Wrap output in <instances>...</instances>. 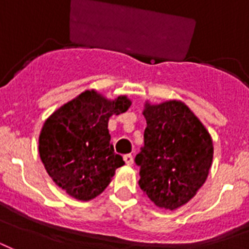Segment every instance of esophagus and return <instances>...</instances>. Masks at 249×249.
<instances>
[{
	"mask_svg": "<svg viewBox=\"0 0 249 249\" xmlns=\"http://www.w3.org/2000/svg\"><path fill=\"white\" fill-rule=\"evenodd\" d=\"M124 160H125V164H126V165H132L133 164V155L132 154H128V155H125L124 156Z\"/></svg>",
	"mask_w": 249,
	"mask_h": 249,
	"instance_id": "esophagus-1",
	"label": "esophagus"
}]
</instances>
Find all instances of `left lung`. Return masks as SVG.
<instances>
[{
  "label": "left lung",
  "instance_id": "left-lung-1",
  "mask_svg": "<svg viewBox=\"0 0 249 249\" xmlns=\"http://www.w3.org/2000/svg\"><path fill=\"white\" fill-rule=\"evenodd\" d=\"M144 144L136 156L140 187L160 208L186 204L208 177L212 138L191 109L179 101L148 105Z\"/></svg>",
  "mask_w": 249,
  "mask_h": 249
}]
</instances>
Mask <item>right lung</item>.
<instances>
[{
  "mask_svg": "<svg viewBox=\"0 0 249 249\" xmlns=\"http://www.w3.org/2000/svg\"><path fill=\"white\" fill-rule=\"evenodd\" d=\"M130 105L124 95L108 101L86 90L45 121L38 151L45 169L60 189L86 201L109 185L115 170L125 163L111 143L108 119L126 112Z\"/></svg>",
  "mask_w": 249,
  "mask_h": 249,
  "instance_id": "add662e5",
  "label": "right lung"
}]
</instances>
